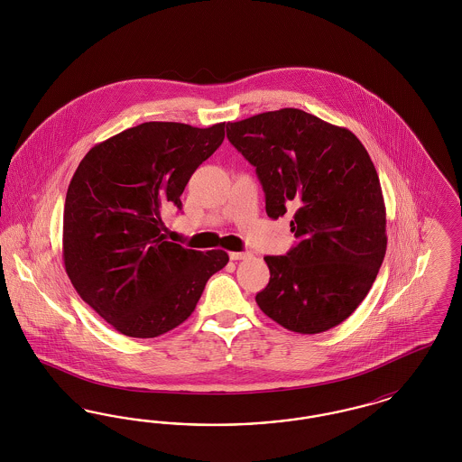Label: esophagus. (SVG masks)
I'll use <instances>...</instances> for the list:
<instances>
[{"instance_id": "34e87169", "label": "esophagus", "mask_w": 462, "mask_h": 462, "mask_svg": "<svg viewBox=\"0 0 462 462\" xmlns=\"http://www.w3.org/2000/svg\"><path fill=\"white\" fill-rule=\"evenodd\" d=\"M228 256H230V260H232V262H239V260H245V258L249 256V253H237V251H232Z\"/></svg>"}]
</instances>
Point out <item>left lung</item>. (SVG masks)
<instances>
[{
  "label": "left lung",
  "mask_w": 462,
  "mask_h": 462,
  "mask_svg": "<svg viewBox=\"0 0 462 462\" xmlns=\"http://www.w3.org/2000/svg\"><path fill=\"white\" fill-rule=\"evenodd\" d=\"M230 143L262 181L266 215L298 206L286 256H264L270 281L256 294L264 315L300 334L346 320L364 301L386 254V208L362 142L300 109L226 125Z\"/></svg>",
  "instance_id": "8db88e82"
}]
</instances>
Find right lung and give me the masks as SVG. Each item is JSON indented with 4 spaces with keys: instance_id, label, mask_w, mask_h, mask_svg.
<instances>
[{
    "instance_id": "1",
    "label": "right lung",
    "mask_w": 462,
    "mask_h": 462,
    "mask_svg": "<svg viewBox=\"0 0 462 462\" xmlns=\"http://www.w3.org/2000/svg\"><path fill=\"white\" fill-rule=\"evenodd\" d=\"M225 138V123L151 121L97 143L67 189L62 254L78 294L130 337H157L196 310L223 249L166 241L162 209L181 208L192 173Z\"/></svg>"
}]
</instances>
